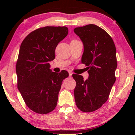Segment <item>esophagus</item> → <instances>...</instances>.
I'll return each instance as SVG.
<instances>
[{
	"label": "esophagus",
	"instance_id": "34e87169",
	"mask_svg": "<svg viewBox=\"0 0 135 135\" xmlns=\"http://www.w3.org/2000/svg\"><path fill=\"white\" fill-rule=\"evenodd\" d=\"M69 77H71L72 75H73V73H72L71 71H69Z\"/></svg>",
	"mask_w": 135,
	"mask_h": 135
}]
</instances>
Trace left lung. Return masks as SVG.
I'll list each match as a JSON object with an SVG mask.
<instances>
[{"label":"left lung","instance_id":"8db88e82","mask_svg":"<svg viewBox=\"0 0 135 135\" xmlns=\"http://www.w3.org/2000/svg\"><path fill=\"white\" fill-rule=\"evenodd\" d=\"M84 44L82 63L88 66V79L74 74L75 104L85 112L95 111L108 100L115 82L117 58L115 44L109 35L95 25L74 29Z\"/></svg>","mask_w":135,"mask_h":135}]
</instances>
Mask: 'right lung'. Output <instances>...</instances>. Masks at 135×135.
Listing matches in <instances>:
<instances>
[{"label": "right lung", "mask_w": 135, "mask_h": 135, "mask_svg": "<svg viewBox=\"0 0 135 135\" xmlns=\"http://www.w3.org/2000/svg\"><path fill=\"white\" fill-rule=\"evenodd\" d=\"M65 26H46L27 35L20 46L16 65L18 88L28 108L45 114L54 110L66 71L52 72L49 62L55 58L58 44L66 37Z\"/></svg>", "instance_id": "add662e5"}]
</instances>
